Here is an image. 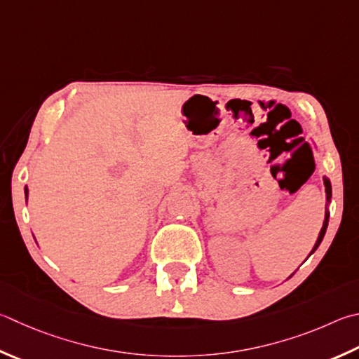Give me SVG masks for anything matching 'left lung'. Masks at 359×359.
<instances>
[{"instance_id": "8db88e82", "label": "left lung", "mask_w": 359, "mask_h": 359, "mask_svg": "<svg viewBox=\"0 0 359 359\" xmlns=\"http://www.w3.org/2000/svg\"><path fill=\"white\" fill-rule=\"evenodd\" d=\"M323 184H325V191H327V205H328L330 201H331V182H330L327 177H323ZM328 218H330V212L327 210V212H325V221H323L322 231H320V233H318V238H317V242H316L314 248H312L311 254L314 252V251L317 250V248H318V245L322 243V240H323V237H325V232H327V227H328ZM311 254H309V256H311Z\"/></svg>"}]
</instances>
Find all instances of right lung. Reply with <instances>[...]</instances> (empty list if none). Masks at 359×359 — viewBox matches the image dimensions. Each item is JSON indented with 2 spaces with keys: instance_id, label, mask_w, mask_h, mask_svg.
Listing matches in <instances>:
<instances>
[{
  "instance_id": "1",
  "label": "right lung",
  "mask_w": 359,
  "mask_h": 359,
  "mask_svg": "<svg viewBox=\"0 0 359 359\" xmlns=\"http://www.w3.org/2000/svg\"><path fill=\"white\" fill-rule=\"evenodd\" d=\"M25 194H26V196H28V188H25Z\"/></svg>"
}]
</instances>
